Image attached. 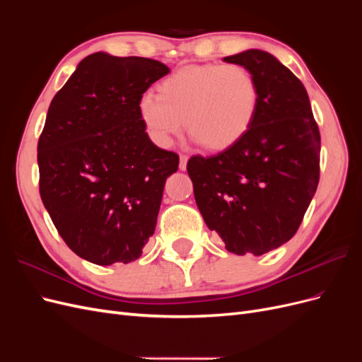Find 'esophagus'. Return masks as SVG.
I'll use <instances>...</instances> for the list:
<instances>
[{
  "label": "esophagus",
  "mask_w": 362,
  "mask_h": 362,
  "mask_svg": "<svg viewBox=\"0 0 362 362\" xmlns=\"http://www.w3.org/2000/svg\"><path fill=\"white\" fill-rule=\"evenodd\" d=\"M187 160H189L187 156H184V154L180 156V169L181 170H185V168H187Z\"/></svg>",
  "instance_id": "1"
}]
</instances>
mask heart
Returning <instances> with one entry per match:
<instances>
[{"instance_id": "heart-1", "label": "heart", "mask_w": 362, "mask_h": 362, "mask_svg": "<svg viewBox=\"0 0 362 362\" xmlns=\"http://www.w3.org/2000/svg\"><path fill=\"white\" fill-rule=\"evenodd\" d=\"M258 108V86L242 64L206 63L166 76L158 95L140 98L139 115L151 139L170 146L187 127L208 149H225L242 139Z\"/></svg>"}]
</instances>
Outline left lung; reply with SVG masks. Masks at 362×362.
<instances>
[{
    "mask_svg": "<svg viewBox=\"0 0 362 362\" xmlns=\"http://www.w3.org/2000/svg\"><path fill=\"white\" fill-rule=\"evenodd\" d=\"M247 68L258 108L246 134L187 172L206 226L235 255H262L298 233L320 180V131L302 81L272 54L223 59Z\"/></svg>",
    "mask_w": 362,
    "mask_h": 362,
    "instance_id": "obj_1",
    "label": "left lung"
}]
</instances>
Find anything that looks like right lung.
<instances>
[{
  "label": "right lung",
  "instance_id": "add662e5",
  "mask_svg": "<svg viewBox=\"0 0 362 362\" xmlns=\"http://www.w3.org/2000/svg\"><path fill=\"white\" fill-rule=\"evenodd\" d=\"M169 68L95 52L52 98L37 141L39 192L63 242L100 266L134 261L154 234L177 152L152 144L140 98Z\"/></svg>",
  "mask_w": 362,
  "mask_h": 362
}]
</instances>
